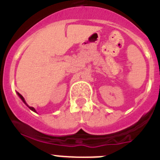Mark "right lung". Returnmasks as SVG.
Returning <instances> with one entry per match:
<instances>
[{"instance_id": "add662e5", "label": "right lung", "mask_w": 160, "mask_h": 160, "mask_svg": "<svg viewBox=\"0 0 160 160\" xmlns=\"http://www.w3.org/2000/svg\"><path fill=\"white\" fill-rule=\"evenodd\" d=\"M18 96H19V97H20V98H21V99H22V101H23V102H24V103H25V105L27 106V107H29V109H30L31 111H34V112H36V110H35V109H34V108H33V107H29V106H28V105H27V103L25 102V98H23V96H22V94H19V93H18Z\"/></svg>"}]
</instances>
